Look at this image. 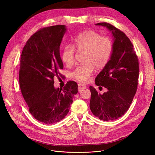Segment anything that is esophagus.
Returning <instances> with one entry per match:
<instances>
[{
	"instance_id": "obj_1",
	"label": "esophagus",
	"mask_w": 155,
	"mask_h": 155,
	"mask_svg": "<svg viewBox=\"0 0 155 155\" xmlns=\"http://www.w3.org/2000/svg\"><path fill=\"white\" fill-rule=\"evenodd\" d=\"M78 91L79 92L83 90L84 89H85V88L86 87V85H84V84H82V83H79L78 84Z\"/></svg>"
}]
</instances>
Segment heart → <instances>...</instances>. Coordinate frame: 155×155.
Instances as JSON below:
<instances>
[{
	"label": "heart",
	"instance_id": "heart-1",
	"mask_svg": "<svg viewBox=\"0 0 155 155\" xmlns=\"http://www.w3.org/2000/svg\"><path fill=\"white\" fill-rule=\"evenodd\" d=\"M75 48L80 52H85L83 61L85 62L72 72V76L82 82L87 81L95 67L101 69L108 62L112 56L114 45L112 40L102 37L94 31H86L77 35L74 40V46L66 45L62 49L61 58L68 66L75 61Z\"/></svg>",
	"mask_w": 155,
	"mask_h": 155
}]
</instances>
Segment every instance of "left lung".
Instances as JSON below:
<instances>
[{"label":"left lung","instance_id":"obj_1","mask_svg":"<svg viewBox=\"0 0 155 155\" xmlns=\"http://www.w3.org/2000/svg\"><path fill=\"white\" fill-rule=\"evenodd\" d=\"M96 25L106 27L111 32L114 49L108 62L95 80L97 86L105 87L107 91L101 94L94 87L90 86V107L93 115L100 120L113 121L127 112L136 94L139 61L133 45L123 32L107 23Z\"/></svg>","mask_w":155,"mask_h":155}]
</instances>
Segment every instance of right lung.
<instances>
[{"label": "right lung", "mask_w": 155, "mask_h": 155, "mask_svg": "<svg viewBox=\"0 0 155 155\" xmlns=\"http://www.w3.org/2000/svg\"><path fill=\"white\" fill-rule=\"evenodd\" d=\"M64 25L44 28L27 41L21 55L19 86L31 115L38 121L53 124L69 113L77 83L69 81L62 88L54 86V77L63 69L60 45Z\"/></svg>", "instance_id": "obj_1"}]
</instances>
